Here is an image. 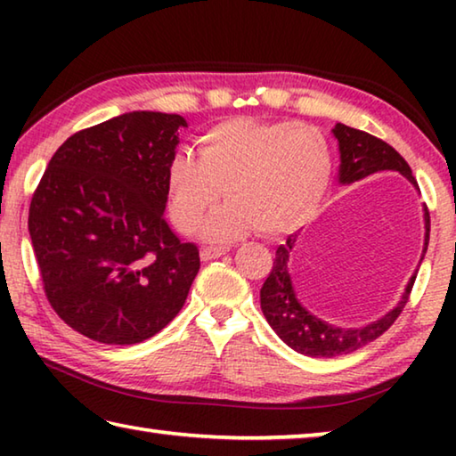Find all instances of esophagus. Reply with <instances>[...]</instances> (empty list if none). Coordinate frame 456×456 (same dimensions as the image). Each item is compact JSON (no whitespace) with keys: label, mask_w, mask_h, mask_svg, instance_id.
Segmentation results:
<instances>
[{"label":"esophagus","mask_w":456,"mask_h":456,"mask_svg":"<svg viewBox=\"0 0 456 456\" xmlns=\"http://www.w3.org/2000/svg\"><path fill=\"white\" fill-rule=\"evenodd\" d=\"M207 249H209V247H207ZM211 251H215V249H209V251H205V253H211Z\"/></svg>","instance_id":"esophagus-1"}]
</instances>
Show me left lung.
I'll list each match as a JSON object with an SVG mask.
<instances>
[{
    "mask_svg": "<svg viewBox=\"0 0 456 456\" xmlns=\"http://www.w3.org/2000/svg\"><path fill=\"white\" fill-rule=\"evenodd\" d=\"M179 114L136 110L80 130L53 152L28 229L45 296L102 344L157 336L184 305L200 259L165 221Z\"/></svg>",
    "mask_w": 456,
    "mask_h": 456,
    "instance_id": "8db88e82",
    "label": "left lung"
}]
</instances>
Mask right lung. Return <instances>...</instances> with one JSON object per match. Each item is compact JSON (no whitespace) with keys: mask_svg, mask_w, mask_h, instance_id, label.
<instances>
[{"mask_svg":"<svg viewBox=\"0 0 456 456\" xmlns=\"http://www.w3.org/2000/svg\"><path fill=\"white\" fill-rule=\"evenodd\" d=\"M331 134L338 141L339 151V184L356 183L374 173L395 171L411 181L414 187H419L406 160L390 144L380 141V138L339 125V122L331 128ZM424 229H427V239L424 241L428 243V213L424 215ZM293 243H296V235H289L285 245L277 247L273 269L265 280L264 288H261V310H264L265 320L291 350L312 358H331L336 354H350L362 348V346L374 342L376 338H380L395 323L408 302V296H411L414 277H411V281H408L398 305L392 307L380 320L358 330H344L315 318L314 314L307 312L297 302L291 288V277L288 273V261Z\"/></svg>","mask_w":456,"mask_h":456,"instance_id":"obj_1","label":"right lung"}]
</instances>
